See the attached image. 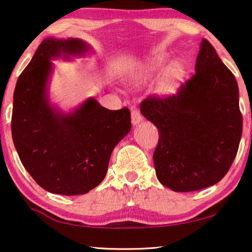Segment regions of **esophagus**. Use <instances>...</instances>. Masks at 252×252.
I'll return each instance as SVG.
<instances>
[{"instance_id": "esophagus-1", "label": "esophagus", "mask_w": 252, "mask_h": 252, "mask_svg": "<svg viewBox=\"0 0 252 252\" xmlns=\"http://www.w3.org/2000/svg\"><path fill=\"white\" fill-rule=\"evenodd\" d=\"M130 117H132V124L134 126L137 125V124L142 120V116L140 114V111H138L137 109H135V108L132 109V114H130Z\"/></svg>"}]
</instances>
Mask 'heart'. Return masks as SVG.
Instances as JSON below:
<instances>
[{
    "label": "heart",
    "instance_id": "heart-1",
    "mask_svg": "<svg viewBox=\"0 0 252 252\" xmlns=\"http://www.w3.org/2000/svg\"><path fill=\"white\" fill-rule=\"evenodd\" d=\"M167 63H168V60L163 56L153 58L150 63L145 65L143 70H142V76L145 79L155 77V76L159 75L166 68ZM185 74H187V68H185L183 63H171L166 69L165 74H163L161 81L159 83V92L161 94H169L174 92L180 82L183 81Z\"/></svg>",
    "mask_w": 252,
    "mask_h": 252
}]
</instances>
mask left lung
<instances>
[{
    "instance_id": "left-lung-1",
    "label": "left lung",
    "mask_w": 252,
    "mask_h": 252,
    "mask_svg": "<svg viewBox=\"0 0 252 252\" xmlns=\"http://www.w3.org/2000/svg\"><path fill=\"white\" fill-rule=\"evenodd\" d=\"M140 109L159 129L153 161L162 185L175 192L198 191L218 183L231 168L242 135L239 87L207 39L195 74L177 93L148 96Z\"/></svg>"
}]
</instances>
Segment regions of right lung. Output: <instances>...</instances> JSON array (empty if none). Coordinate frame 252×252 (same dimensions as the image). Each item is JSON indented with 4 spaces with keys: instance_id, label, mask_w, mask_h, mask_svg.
Wrapping results in <instances>:
<instances>
[{
    "instance_id": "obj_1",
    "label": "right lung",
    "mask_w": 252,
    "mask_h": 252,
    "mask_svg": "<svg viewBox=\"0 0 252 252\" xmlns=\"http://www.w3.org/2000/svg\"><path fill=\"white\" fill-rule=\"evenodd\" d=\"M77 38L47 37L21 72L13 93L11 130L14 147L36 183L56 194H85L104 180L111 152L129 133L127 108L108 110L87 99L71 114L50 104L46 84L51 59L83 54Z\"/></svg>"
}]
</instances>
